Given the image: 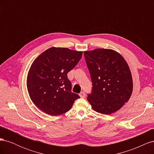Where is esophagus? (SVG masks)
Segmentation results:
<instances>
[{
  "mask_svg": "<svg viewBox=\"0 0 154 154\" xmlns=\"http://www.w3.org/2000/svg\"><path fill=\"white\" fill-rule=\"evenodd\" d=\"M80 96L81 97H85V93L84 92H80Z\"/></svg>",
  "mask_w": 154,
  "mask_h": 154,
  "instance_id": "obj_1",
  "label": "esophagus"
}]
</instances>
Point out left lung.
Wrapping results in <instances>:
<instances>
[{"mask_svg":"<svg viewBox=\"0 0 154 154\" xmlns=\"http://www.w3.org/2000/svg\"><path fill=\"white\" fill-rule=\"evenodd\" d=\"M92 83L87 100L94 111L111 114L119 110L132 95L133 82L124 58L113 49L99 48L83 52Z\"/></svg>","mask_w":154,"mask_h":154,"instance_id":"obj_1","label":"left lung"}]
</instances>
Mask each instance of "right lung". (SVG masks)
I'll return each instance as SVG.
<instances>
[{
  "mask_svg": "<svg viewBox=\"0 0 154 154\" xmlns=\"http://www.w3.org/2000/svg\"><path fill=\"white\" fill-rule=\"evenodd\" d=\"M82 54V51L52 47L31 64L27 76V91L32 103L44 113L53 116L66 113L80 97L71 92L67 73Z\"/></svg>",
  "mask_w": 154,
  "mask_h": 154,
  "instance_id": "obj_1",
  "label": "right lung"
}]
</instances>
